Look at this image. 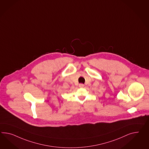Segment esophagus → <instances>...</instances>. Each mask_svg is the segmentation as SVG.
I'll return each instance as SVG.
<instances>
[{"label": "esophagus", "instance_id": "34e87169", "mask_svg": "<svg viewBox=\"0 0 149 149\" xmlns=\"http://www.w3.org/2000/svg\"><path fill=\"white\" fill-rule=\"evenodd\" d=\"M79 87H80V88H84V84H79Z\"/></svg>", "mask_w": 149, "mask_h": 149}]
</instances>
